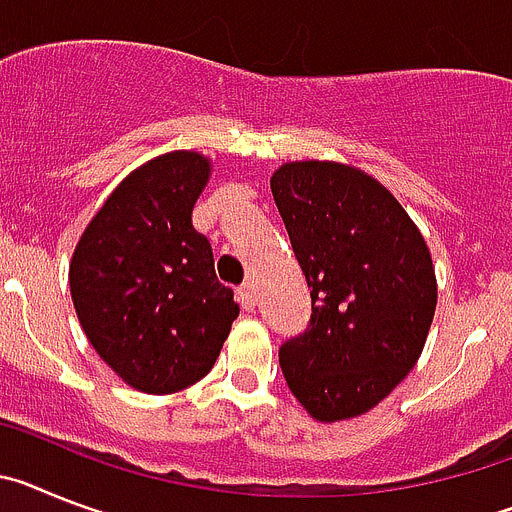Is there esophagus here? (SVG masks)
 <instances>
[{
    "label": "esophagus",
    "mask_w": 512,
    "mask_h": 512,
    "mask_svg": "<svg viewBox=\"0 0 512 512\" xmlns=\"http://www.w3.org/2000/svg\"><path fill=\"white\" fill-rule=\"evenodd\" d=\"M237 301H239V306H242L244 311L255 309L257 299H255V291H252L250 283H244V286L237 288Z\"/></svg>",
    "instance_id": "obj_1"
}]
</instances>
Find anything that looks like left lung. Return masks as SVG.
Listing matches in <instances>:
<instances>
[{
    "label": "left lung",
    "mask_w": 512,
    "mask_h": 512,
    "mask_svg": "<svg viewBox=\"0 0 512 512\" xmlns=\"http://www.w3.org/2000/svg\"><path fill=\"white\" fill-rule=\"evenodd\" d=\"M270 190L311 288L306 330L278 350L288 389L314 420L363 415L422 353L438 301L428 244L355 167L283 164Z\"/></svg>",
    "instance_id": "1"
}]
</instances>
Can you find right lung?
Wrapping results in <instances>:
<instances>
[{
	"instance_id": "right-lung-1",
	"label": "right lung",
	"mask_w": 512,
	"mask_h": 512,
	"mask_svg": "<svg viewBox=\"0 0 512 512\" xmlns=\"http://www.w3.org/2000/svg\"><path fill=\"white\" fill-rule=\"evenodd\" d=\"M211 164L151 159L113 190L71 257V301L92 348L126 384L172 394L201 381L239 317L190 213Z\"/></svg>"
}]
</instances>
